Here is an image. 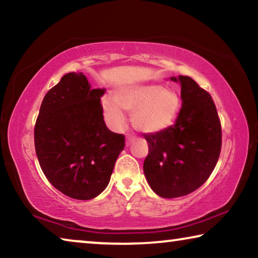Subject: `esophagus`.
<instances>
[{
    "mask_svg": "<svg viewBox=\"0 0 258 258\" xmlns=\"http://www.w3.org/2000/svg\"><path fill=\"white\" fill-rule=\"evenodd\" d=\"M133 141H134V138L133 137H131V135H128V137H126V141H125L126 147L131 146V143H133Z\"/></svg>",
    "mask_w": 258,
    "mask_h": 258,
    "instance_id": "obj_1",
    "label": "esophagus"
}]
</instances>
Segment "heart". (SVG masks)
<instances>
[{
	"label": "heart",
	"mask_w": 258,
	"mask_h": 258,
	"mask_svg": "<svg viewBox=\"0 0 258 258\" xmlns=\"http://www.w3.org/2000/svg\"><path fill=\"white\" fill-rule=\"evenodd\" d=\"M115 99H102L104 116L111 127L121 130L126 124L124 110L132 112V125L142 133H158L175 120L180 98L172 89L160 85L131 84L116 91Z\"/></svg>",
	"instance_id": "b5f03b06"
}]
</instances>
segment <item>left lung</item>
<instances>
[{
	"label": "left lung",
	"mask_w": 258,
	"mask_h": 258,
	"mask_svg": "<svg viewBox=\"0 0 258 258\" xmlns=\"http://www.w3.org/2000/svg\"><path fill=\"white\" fill-rule=\"evenodd\" d=\"M180 83L182 108L175 124L146 134L149 154L143 163L148 184L161 198L186 196L202 186L215 168L222 130L211 94L189 76Z\"/></svg>",
	"instance_id": "left-lung-1"
}]
</instances>
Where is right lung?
Returning <instances> with one entry per match:
<instances>
[{
  "mask_svg": "<svg viewBox=\"0 0 258 258\" xmlns=\"http://www.w3.org/2000/svg\"><path fill=\"white\" fill-rule=\"evenodd\" d=\"M83 73H68L45 94L35 124L38 163L47 180L78 200L99 196L110 181L125 147L124 135L103 120L100 98Z\"/></svg>",
  "mask_w": 258,
  "mask_h": 258,
  "instance_id": "1",
  "label": "right lung"
}]
</instances>
